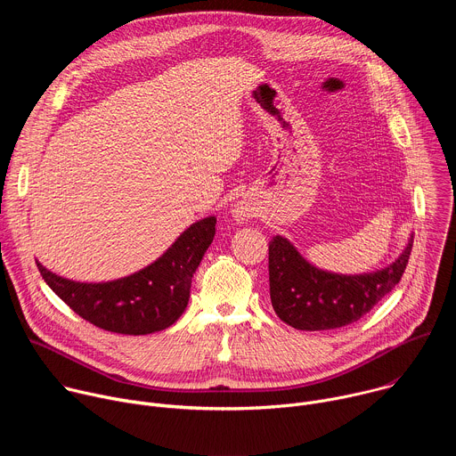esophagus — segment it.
<instances>
[{
    "mask_svg": "<svg viewBox=\"0 0 456 456\" xmlns=\"http://www.w3.org/2000/svg\"><path fill=\"white\" fill-rule=\"evenodd\" d=\"M236 218L238 220H245V213L243 211H236Z\"/></svg>",
    "mask_w": 456,
    "mask_h": 456,
    "instance_id": "34e87169",
    "label": "esophagus"
}]
</instances>
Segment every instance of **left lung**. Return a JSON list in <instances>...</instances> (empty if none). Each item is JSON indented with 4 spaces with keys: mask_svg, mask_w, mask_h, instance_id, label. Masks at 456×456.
<instances>
[{
    "mask_svg": "<svg viewBox=\"0 0 456 456\" xmlns=\"http://www.w3.org/2000/svg\"><path fill=\"white\" fill-rule=\"evenodd\" d=\"M413 238L387 267L364 274H334L308 264L283 236L269 245L271 301L281 321L297 330H332L368 314L401 281Z\"/></svg>",
    "mask_w": 456,
    "mask_h": 456,
    "instance_id": "1",
    "label": "left lung"
}]
</instances>
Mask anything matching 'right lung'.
<instances>
[{"instance_id": "right-lung-1", "label": "right lung", "mask_w": 456, "mask_h": 456, "mask_svg": "<svg viewBox=\"0 0 456 456\" xmlns=\"http://www.w3.org/2000/svg\"><path fill=\"white\" fill-rule=\"evenodd\" d=\"M216 218L185 229L178 240L146 269L108 283H79L37 269L46 285L76 314L95 327L126 336L160 332L182 315L191 280L215 238Z\"/></svg>"}]
</instances>
